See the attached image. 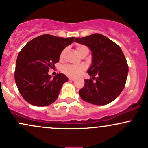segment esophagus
<instances>
[{
  "label": "esophagus",
  "mask_w": 148,
  "mask_h": 148,
  "mask_svg": "<svg viewBox=\"0 0 148 148\" xmlns=\"http://www.w3.org/2000/svg\"><path fill=\"white\" fill-rule=\"evenodd\" d=\"M69 79L71 80V81H73V80L75 79V77H69Z\"/></svg>",
  "instance_id": "obj_1"
}]
</instances>
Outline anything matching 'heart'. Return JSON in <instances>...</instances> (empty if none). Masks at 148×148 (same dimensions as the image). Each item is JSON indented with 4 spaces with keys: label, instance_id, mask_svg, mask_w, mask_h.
Listing matches in <instances>:
<instances>
[{
    "label": "heart",
    "instance_id": "1",
    "mask_svg": "<svg viewBox=\"0 0 148 148\" xmlns=\"http://www.w3.org/2000/svg\"><path fill=\"white\" fill-rule=\"evenodd\" d=\"M76 49H77V52L81 55H82L85 53H88L89 49L88 47L85 46V45H78L77 47H76ZM65 53V50H64L62 51L61 53H60V59L63 58L64 54ZM85 69V66L84 65H73V64H67L64 66L62 69V71L64 73L69 76H76L80 72H82L84 69Z\"/></svg>",
    "mask_w": 148,
    "mask_h": 148
}]
</instances>
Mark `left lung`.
Instances as JSON below:
<instances>
[{
	"mask_svg": "<svg viewBox=\"0 0 148 148\" xmlns=\"http://www.w3.org/2000/svg\"><path fill=\"white\" fill-rule=\"evenodd\" d=\"M75 41L88 47L92 55V64L87 71L92 77L85 79L84 86L79 91L81 98L98 106L113 101L124 88L128 73L126 59L121 48L100 34L77 38Z\"/></svg>",
	"mask_w": 148,
	"mask_h": 148,
	"instance_id": "1",
	"label": "left lung"
}]
</instances>
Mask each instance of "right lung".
Listing matches in <instances>:
<instances>
[{
  "instance_id": "add662e5",
  "label": "right lung",
  "mask_w": 148,
  "mask_h": 148,
  "mask_svg": "<svg viewBox=\"0 0 148 148\" xmlns=\"http://www.w3.org/2000/svg\"><path fill=\"white\" fill-rule=\"evenodd\" d=\"M74 39L45 34L34 38L21 49L16 60L14 77L25 101L36 106H46L57 99L68 77L59 73L52 79L49 69L59 62L60 53Z\"/></svg>"
}]
</instances>
